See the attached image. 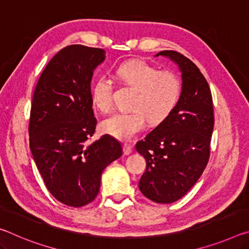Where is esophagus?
I'll return each instance as SVG.
<instances>
[{
    "instance_id": "obj_1",
    "label": "esophagus",
    "mask_w": 249,
    "mask_h": 249,
    "mask_svg": "<svg viewBox=\"0 0 249 249\" xmlns=\"http://www.w3.org/2000/svg\"><path fill=\"white\" fill-rule=\"evenodd\" d=\"M123 150H124L125 155H130V154H132V151H133V148L129 144H124L123 145Z\"/></svg>"
}]
</instances>
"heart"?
Returning <instances> with one entry per match:
<instances>
[{
	"label": "heart",
	"mask_w": 249,
	"mask_h": 249,
	"mask_svg": "<svg viewBox=\"0 0 249 249\" xmlns=\"http://www.w3.org/2000/svg\"><path fill=\"white\" fill-rule=\"evenodd\" d=\"M122 82L136 90L133 112L116 113L102 123L104 133L120 141H132L151 123H160L169 116L181 94V83L177 75L168 70H160L140 59L125 61L116 68ZM113 82L107 77L94 81L91 98L94 107L107 113L113 107Z\"/></svg>",
	"instance_id": "b5f03b06"
}]
</instances>
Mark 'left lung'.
Listing matches in <instances>:
<instances>
[{
	"instance_id": "left-lung-1",
	"label": "left lung",
	"mask_w": 249,
	"mask_h": 249,
	"mask_svg": "<svg viewBox=\"0 0 249 249\" xmlns=\"http://www.w3.org/2000/svg\"><path fill=\"white\" fill-rule=\"evenodd\" d=\"M156 56L178 65L182 89L174 112L136 144L147 161L138 187L156 203H172L190 190L208 165L213 101L208 81L190 59L175 50Z\"/></svg>"
}]
</instances>
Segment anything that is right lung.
<instances>
[{
    "instance_id": "obj_1",
    "label": "right lung",
    "mask_w": 249,
    "mask_h": 249,
    "mask_svg": "<svg viewBox=\"0 0 249 249\" xmlns=\"http://www.w3.org/2000/svg\"><path fill=\"white\" fill-rule=\"evenodd\" d=\"M105 59L100 48L71 45L46 66L33 95L29 147L48 191L66 205L91 203L101 176L123 155L109 135L89 144L96 121L91 98L94 69Z\"/></svg>"
}]
</instances>
